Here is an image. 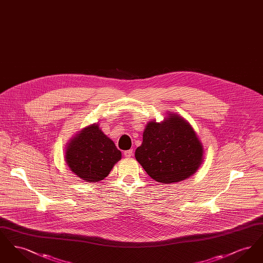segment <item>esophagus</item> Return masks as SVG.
Returning a JSON list of instances; mask_svg holds the SVG:
<instances>
[{"label":"esophagus","mask_w":263,"mask_h":263,"mask_svg":"<svg viewBox=\"0 0 263 263\" xmlns=\"http://www.w3.org/2000/svg\"><path fill=\"white\" fill-rule=\"evenodd\" d=\"M123 155H124V157H126V158H130V157H132V155H133V150L124 151Z\"/></svg>","instance_id":"1"}]
</instances>
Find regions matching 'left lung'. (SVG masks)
<instances>
[{"mask_svg":"<svg viewBox=\"0 0 263 263\" xmlns=\"http://www.w3.org/2000/svg\"><path fill=\"white\" fill-rule=\"evenodd\" d=\"M204 150L187 121L170 113L163 122L150 121L135 158L153 179L174 183L194 175L203 161Z\"/></svg>","mask_w":263,"mask_h":263,"instance_id":"8db88e82","label":"left lung"}]
</instances>
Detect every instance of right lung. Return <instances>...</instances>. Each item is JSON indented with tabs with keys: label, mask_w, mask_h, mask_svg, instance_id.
<instances>
[{
	"label": "right lung",
	"mask_w": 263,
	"mask_h": 263,
	"mask_svg": "<svg viewBox=\"0 0 263 263\" xmlns=\"http://www.w3.org/2000/svg\"><path fill=\"white\" fill-rule=\"evenodd\" d=\"M120 159L121 152L99 124L82 129L70 140L65 153V161L70 170L87 182L102 180Z\"/></svg>",
	"instance_id": "1"
}]
</instances>
